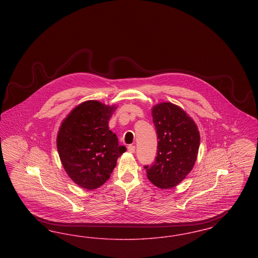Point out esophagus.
I'll use <instances>...</instances> for the list:
<instances>
[{
	"mask_svg": "<svg viewBox=\"0 0 258 258\" xmlns=\"http://www.w3.org/2000/svg\"><path fill=\"white\" fill-rule=\"evenodd\" d=\"M127 151H128V152H130V153H135V145H128V147H127Z\"/></svg>",
	"mask_w": 258,
	"mask_h": 258,
	"instance_id": "esophagus-1",
	"label": "esophagus"
}]
</instances>
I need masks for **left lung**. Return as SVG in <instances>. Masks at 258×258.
<instances>
[{
  "instance_id": "1",
  "label": "left lung",
  "mask_w": 258,
  "mask_h": 258,
  "mask_svg": "<svg viewBox=\"0 0 258 258\" xmlns=\"http://www.w3.org/2000/svg\"><path fill=\"white\" fill-rule=\"evenodd\" d=\"M153 122L158 135L157 157L145 165L148 179L160 188H171L191 171L200 135L196 123L179 106L162 102L154 106Z\"/></svg>"
}]
</instances>
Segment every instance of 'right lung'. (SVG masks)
Returning <instances> with one entry per match:
<instances>
[{
  "label": "right lung",
  "instance_id": "obj_1",
  "mask_svg": "<svg viewBox=\"0 0 258 258\" xmlns=\"http://www.w3.org/2000/svg\"><path fill=\"white\" fill-rule=\"evenodd\" d=\"M115 108L97 100L85 101L60 127L57 148L62 166L74 183L87 189L104 184L126 151L108 127Z\"/></svg>",
  "mask_w": 258,
  "mask_h": 258
}]
</instances>
